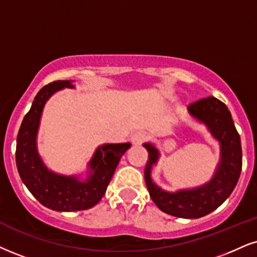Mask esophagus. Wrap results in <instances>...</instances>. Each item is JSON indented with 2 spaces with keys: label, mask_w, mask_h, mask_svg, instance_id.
<instances>
[{
  "label": "esophagus",
  "mask_w": 257,
  "mask_h": 257,
  "mask_svg": "<svg viewBox=\"0 0 257 257\" xmlns=\"http://www.w3.org/2000/svg\"><path fill=\"white\" fill-rule=\"evenodd\" d=\"M148 139V134L145 131H137L132 135V142L135 144H142Z\"/></svg>",
  "instance_id": "34e87169"
}]
</instances>
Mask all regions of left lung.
<instances>
[{"mask_svg":"<svg viewBox=\"0 0 257 257\" xmlns=\"http://www.w3.org/2000/svg\"><path fill=\"white\" fill-rule=\"evenodd\" d=\"M194 118L207 125L221 148V160L213 179L195 189L176 193L164 192L153 182L151 167L157 162L158 151L151 144H144L149 157L144 176L151 199L164 213L179 218H200L211 213L229 198L242 170V147L232 116L226 104L214 96L200 99L188 106Z\"/></svg>","mask_w":257,"mask_h":257,"instance_id":"obj_1","label":"left lung"}]
</instances>
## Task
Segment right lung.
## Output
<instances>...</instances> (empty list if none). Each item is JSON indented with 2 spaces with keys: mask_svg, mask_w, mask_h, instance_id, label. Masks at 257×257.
<instances>
[{
  "mask_svg": "<svg viewBox=\"0 0 257 257\" xmlns=\"http://www.w3.org/2000/svg\"><path fill=\"white\" fill-rule=\"evenodd\" d=\"M62 88H72L71 82L55 81L38 91L19 130L15 160L22 182L41 205L53 211H83L101 200L120 158L131 144H104L97 149L89 164L93 173L84 182L47 170L37 153V131L44 104Z\"/></svg>",
  "mask_w": 257,
  "mask_h": 257,
  "instance_id": "1",
  "label": "right lung"
}]
</instances>
